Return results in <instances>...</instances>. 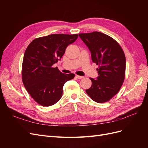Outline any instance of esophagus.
I'll use <instances>...</instances> for the list:
<instances>
[{
  "instance_id": "obj_1",
  "label": "esophagus",
  "mask_w": 148,
  "mask_h": 148,
  "mask_svg": "<svg viewBox=\"0 0 148 148\" xmlns=\"http://www.w3.org/2000/svg\"><path fill=\"white\" fill-rule=\"evenodd\" d=\"M75 77H76L77 79H82L83 78V76H80V75H76Z\"/></svg>"
}]
</instances>
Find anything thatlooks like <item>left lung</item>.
I'll return each mask as SVG.
<instances>
[{"label":"left lung","mask_w":148,"mask_h":148,"mask_svg":"<svg viewBox=\"0 0 148 148\" xmlns=\"http://www.w3.org/2000/svg\"><path fill=\"white\" fill-rule=\"evenodd\" d=\"M91 53L92 60L98 66L97 79L90 78L91 87L86 90L94 101L106 103L119 91L125 77L126 59L119 44L99 32L79 34Z\"/></svg>","instance_id":"8db88e82"}]
</instances>
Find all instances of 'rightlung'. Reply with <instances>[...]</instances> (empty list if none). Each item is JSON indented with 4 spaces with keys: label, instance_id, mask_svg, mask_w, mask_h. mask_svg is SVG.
I'll use <instances>...</instances> for the list:
<instances>
[{
    "label": "right lung",
    "instance_id": "add662e5",
    "mask_svg": "<svg viewBox=\"0 0 148 148\" xmlns=\"http://www.w3.org/2000/svg\"><path fill=\"white\" fill-rule=\"evenodd\" d=\"M78 36V34H51L35 38L27 46L23 60L22 81L38 104L46 107L56 104L62 96L65 83L74 78V74L62 73L53 65Z\"/></svg>",
    "mask_w": 148,
    "mask_h": 148
}]
</instances>
